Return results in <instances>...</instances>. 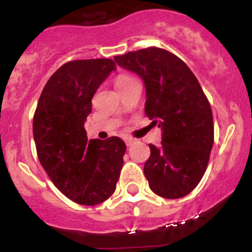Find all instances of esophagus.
<instances>
[{"instance_id":"34e87169","label":"esophagus","mask_w":252,"mask_h":252,"mask_svg":"<svg viewBox=\"0 0 252 252\" xmlns=\"http://www.w3.org/2000/svg\"><path fill=\"white\" fill-rule=\"evenodd\" d=\"M124 141H126V146H131V145H133L134 142H135V139L130 138V136H126V138H124Z\"/></svg>"}]
</instances>
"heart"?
I'll return each instance as SVG.
<instances>
[{
    "label": "heart",
    "instance_id": "heart-1",
    "mask_svg": "<svg viewBox=\"0 0 252 252\" xmlns=\"http://www.w3.org/2000/svg\"><path fill=\"white\" fill-rule=\"evenodd\" d=\"M133 80H135L133 77H130V75H126V74H122L119 75V77H117L116 79V88L117 89H122L124 88L126 85H128L129 83H131Z\"/></svg>",
    "mask_w": 252,
    "mask_h": 252
}]
</instances>
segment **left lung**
Wrapping results in <instances>:
<instances>
[{"label": "left lung", "mask_w": 252, "mask_h": 252, "mask_svg": "<svg viewBox=\"0 0 252 252\" xmlns=\"http://www.w3.org/2000/svg\"><path fill=\"white\" fill-rule=\"evenodd\" d=\"M114 61L144 80L145 114L162 129L161 146L149 145L144 166L150 189L164 199L185 196L204 177L215 140L212 110L199 80L163 48H142Z\"/></svg>", "instance_id": "1"}]
</instances>
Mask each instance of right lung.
<instances>
[{
	"mask_svg": "<svg viewBox=\"0 0 252 252\" xmlns=\"http://www.w3.org/2000/svg\"><path fill=\"white\" fill-rule=\"evenodd\" d=\"M116 63L108 58L77 60L58 68L42 90L32 121L37 157L68 199L93 206L116 190L126 146L118 136L88 140L84 123L91 100Z\"/></svg>",
	"mask_w": 252,
	"mask_h": 252,
	"instance_id": "right-lung-1",
	"label": "right lung"
}]
</instances>
